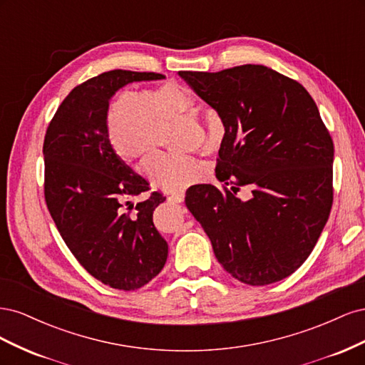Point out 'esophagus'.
<instances>
[{"label": "esophagus", "instance_id": "obj_1", "mask_svg": "<svg viewBox=\"0 0 365 365\" xmlns=\"http://www.w3.org/2000/svg\"><path fill=\"white\" fill-rule=\"evenodd\" d=\"M184 197H185L184 193L173 195V196L169 197V202H172V204H181V202H184Z\"/></svg>", "mask_w": 365, "mask_h": 365}]
</instances>
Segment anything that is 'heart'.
<instances>
[{
  "label": "heart",
  "instance_id": "b5f03b06",
  "mask_svg": "<svg viewBox=\"0 0 365 365\" xmlns=\"http://www.w3.org/2000/svg\"><path fill=\"white\" fill-rule=\"evenodd\" d=\"M190 97L180 85L163 82L135 91L113 94L105 108V132L117 158L129 168H138L149 180L169 192H184L210 180V168L195 158H173L169 150L168 126L190 109ZM204 150L217 152L227 138V121L216 108L204 114Z\"/></svg>",
  "mask_w": 365,
  "mask_h": 365
}]
</instances>
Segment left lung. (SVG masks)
Returning a JSON list of instances; mask_svg holds the SVG:
<instances>
[{"label": "left lung", "mask_w": 365, "mask_h": 365, "mask_svg": "<svg viewBox=\"0 0 365 365\" xmlns=\"http://www.w3.org/2000/svg\"><path fill=\"white\" fill-rule=\"evenodd\" d=\"M158 73L113 70L76 86L50 121L43 140L46 201L65 244L93 277L135 291L161 272L169 247L152 215L165 197L128 201L149 184L121 163L105 132L109 98L132 82L161 81ZM134 212H125L123 201Z\"/></svg>", "instance_id": "1"}]
</instances>
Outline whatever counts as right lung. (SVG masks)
<instances>
[{
    "label": "right lung",
    "mask_w": 365,
    "mask_h": 365,
    "mask_svg": "<svg viewBox=\"0 0 365 365\" xmlns=\"http://www.w3.org/2000/svg\"><path fill=\"white\" fill-rule=\"evenodd\" d=\"M178 74L227 121L216 176L250 192L242 201L200 184L187 192V208L235 279L264 286L289 277L312 252L334 201V143L314 98L264 65Z\"/></svg>",
    "instance_id": "add662e5"
}]
</instances>
